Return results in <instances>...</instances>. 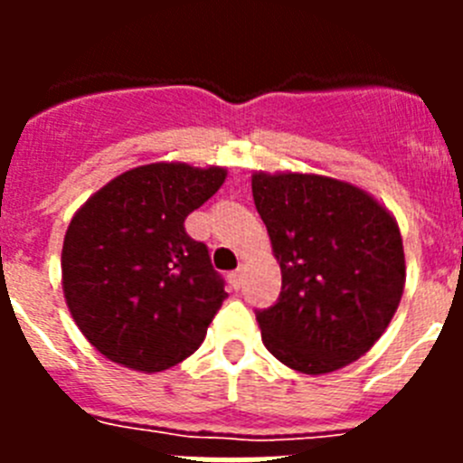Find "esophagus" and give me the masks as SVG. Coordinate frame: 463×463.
I'll use <instances>...</instances> for the list:
<instances>
[{"label":"esophagus","instance_id":"34e87169","mask_svg":"<svg viewBox=\"0 0 463 463\" xmlns=\"http://www.w3.org/2000/svg\"><path fill=\"white\" fill-rule=\"evenodd\" d=\"M229 282H232V288L234 289H241V285H243V267H239L236 271L229 273Z\"/></svg>","mask_w":463,"mask_h":463}]
</instances>
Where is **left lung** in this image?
<instances>
[{
    "instance_id": "1",
    "label": "left lung",
    "mask_w": 463,
    "mask_h": 463,
    "mask_svg": "<svg viewBox=\"0 0 463 463\" xmlns=\"http://www.w3.org/2000/svg\"><path fill=\"white\" fill-rule=\"evenodd\" d=\"M252 196L280 261V297L255 310L285 366L331 373L369 353L399 308L406 261L394 218L347 183L255 174Z\"/></svg>"
}]
</instances>
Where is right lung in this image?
<instances>
[{"mask_svg":"<svg viewBox=\"0 0 463 463\" xmlns=\"http://www.w3.org/2000/svg\"><path fill=\"white\" fill-rule=\"evenodd\" d=\"M224 175L218 166H138L73 215L62 248L64 297L101 354L155 373L202 345L227 292L206 243L185 232V218Z\"/></svg>","mask_w":463,"mask_h":463,"instance_id":"add662e5","label":"right lung"}]
</instances>
